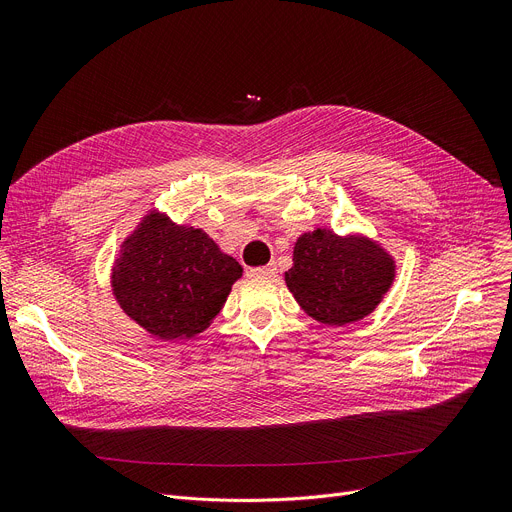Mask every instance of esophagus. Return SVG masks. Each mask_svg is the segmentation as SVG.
Here are the masks:
<instances>
[{"instance_id": "1", "label": "esophagus", "mask_w": 512, "mask_h": 512, "mask_svg": "<svg viewBox=\"0 0 512 512\" xmlns=\"http://www.w3.org/2000/svg\"><path fill=\"white\" fill-rule=\"evenodd\" d=\"M276 274H278V270H276L274 263L253 267V270H251V276H255V278H274Z\"/></svg>"}]
</instances>
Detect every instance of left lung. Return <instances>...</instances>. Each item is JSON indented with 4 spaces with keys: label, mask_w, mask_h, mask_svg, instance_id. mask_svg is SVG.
<instances>
[{
    "label": "left lung",
    "mask_w": 512,
    "mask_h": 512,
    "mask_svg": "<svg viewBox=\"0 0 512 512\" xmlns=\"http://www.w3.org/2000/svg\"><path fill=\"white\" fill-rule=\"evenodd\" d=\"M394 276L396 263L380 242L317 228L294 242L284 282L309 317L319 324L346 326L382 303Z\"/></svg>",
    "instance_id": "left-lung-1"
}]
</instances>
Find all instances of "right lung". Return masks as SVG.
<instances>
[{
	"instance_id": "obj_1",
	"label": "right lung",
	"mask_w": 512,
	"mask_h": 512,
	"mask_svg": "<svg viewBox=\"0 0 512 512\" xmlns=\"http://www.w3.org/2000/svg\"><path fill=\"white\" fill-rule=\"evenodd\" d=\"M238 278L240 263L207 232L151 209L120 245L112 292L147 334L184 340L209 328Z\"/></svg>"
}]
</instances>
